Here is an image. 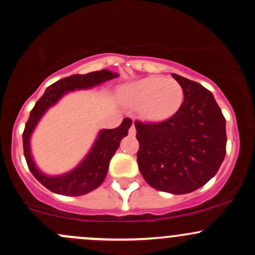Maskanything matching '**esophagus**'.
<instances>
[{
    "label": "esophagus",
    "mask_w": 255,
    "mask_h": 255,
    "mask_svg": "<svg viewBox=\"0 0 255 255\" xmlns=\"http://www.w3.org/2000/svg\"><path fill=\"white\" fill-rule=\"evenodd\" d=\"M135 133H137V130H135V126L132 125V126H130V128H129V135L134 137Z\"/></svg>",
    "instance_id": "1"
}]
</instances>
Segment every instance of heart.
<instances>
[{
    "label": "heart",
    "mask_w": 255,
    "mask_h": 255,
    "mask_svg": "<svg viewBox=\"0 0 255 255\" xmlns=\"http://www.w3.org/2000/svg\"><path fill=\"white\" fill-rule=\"evenodd\" d=\"M120 97L128 106L139 109L145 121L163 122L179 111L184 89L175 79L153 75L122 86Z\"/></svg>",
    "instance_id": "heart-1"
}]
</instances>
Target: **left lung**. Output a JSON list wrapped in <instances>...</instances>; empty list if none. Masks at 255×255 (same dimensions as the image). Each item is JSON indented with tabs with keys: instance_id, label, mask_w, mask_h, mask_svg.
<instances>
[{
	"instance_id": "1",
	"label": "left lung",
	"mask_w": 255,
	"mask_h": 255,
	"mask_svg": "<svg viewBox=\"0 0 255 255\" xmlns=\"http://www.w3.org/2000/svg\"><path fill=\"white\" fill-rule=\"evenodd\" d=\"M184 89L175 115L160 123L135 122L137 161L146 182L159 191L189 194L204 186L226 155V120L212 92L171 74Z\"/></svg>"
}]
</instances>
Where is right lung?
Returning a JSON list of instances; mask_svg holds the SVG:
<instances>
[{"label": "right lung", "mask_w": 255, "mask_h": 255, "mask_svg": "<svg viewBox=\"0 0 255 255\" xmlns=\"http://www.w3.org/2000/svg\"><path fill=\"white\" fill-rule=\"evenodd\" d=\"M118 75H120L118 73H112L111 70L104 69L85 75L75 74L69 78L59 80L47 87L44 95L38 100L35 106L30 111L29 120L23 133V149H24L25 160L30 173L34 175L35 179L54 194L80 196L97 189L106 179L110 160L120 146L121 140L128 134L132 121L129 118H125L120 127L115 129L100 130L90 150L78 165L70 171L59 175H49L43 173L35 164L30 148L33 132L48 110L55 106L66 94L100 86L109 80L118 78Z\"/></svg>", "instance_id": "add662e5"}]
</instances>
